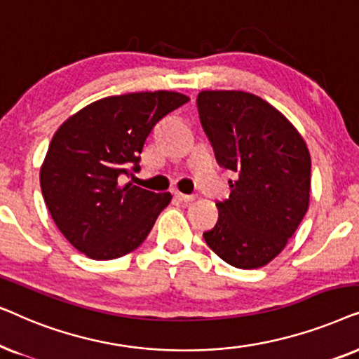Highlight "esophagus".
Returning a JSON list of instances; mask_svg holds the SVG:
<instances>
[{"mask_svg": "<svg viewBox=\"0 0 359 359\" xmlns=\"http://www.w3.org/2000/svg\"><path fill=\"white\" fill-rule=\"evenodd\" d=\"M174 197H175L177 200H180V202H185V203H189V202H194V200L197 198V195H185V194L175 192V194H174Z\"/></svg>", "mask_w": 359, "mask_h": 359, "instance_id": "esophagus-1", "label": "esophagus"}]
</instances>
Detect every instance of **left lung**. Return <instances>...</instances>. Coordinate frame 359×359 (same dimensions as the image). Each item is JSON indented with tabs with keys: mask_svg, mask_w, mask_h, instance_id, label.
<instances>
[{
	"mask_svg": "<svg viewBox=\"0 0 359 359\" xmlns=\"http://www.w3.org/2000/svg\"><path fill=\"white\" fill-rule=\"evenodd\" d=\"M197 104L218 164L238 174L203 238L228 264L257 269L284 250L307 213L309 149L289 119L256 95L205 90Z\"/></svg>",
	"mask_w": 359,
	"mask_h": 359,
	"instance_id": "8db88e82",
	"label": "left lung"
}]
</instances>
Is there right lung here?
Listing matches in <instances>:
<instances>
[{
	"label": "right lung",
	"mask_w": 359,
	"mask_h": 359,
	"mask_svg": "<svg viewBox=\"0 0 359 359\" xmlns=\"http://www.w3.org/2000/svg\"><path fill=\"white\" fill-rule=\"evenodd\" d=\"M187 102L185 95L164 90L107 97L57 130L41 167V190L52 219L75 250L107 261L146 240L172 195L119 185V177L140 172L147 136Z\"/></svg>",
	"instance_id": "1"
}]
</instances>
